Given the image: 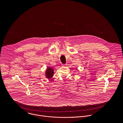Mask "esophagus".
Segmentation results:
<instances>
[{
  "label": "esophagus",
  "mask_w": 123,
  "mask_h": 123,
  "mask_svg": "<svg viewBox=\"0 0 123 123\" xmlns=\"http://www.w3.org/2000/svg\"><path fill=\"white\" fill-rule=\"evenodd\" d=\"M67 65V64H62V66H66Z\"/></svg>",
  "instance_id": "34e87169"
}]
</instances>
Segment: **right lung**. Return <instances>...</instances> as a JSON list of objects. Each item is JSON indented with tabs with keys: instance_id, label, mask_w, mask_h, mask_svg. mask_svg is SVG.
I'll return each instance as SVG.
<instances>
[{
	"instance_id": "add662e5",
	"label": "right lung",
	"mask_w": 123,
	"mask_h": 123,
	"mask_svg": "<svg viewBox=\"0 0 123 123\" xmlns=\"http://www.w3.org/2000/svg\"><path fill=\"white\" fill-rule=\"evenodd\" d=\"M54 70L51 67H47L45 72L46 77L48 79H51L53 76Z\"/></svg>"
}]
</instances>
